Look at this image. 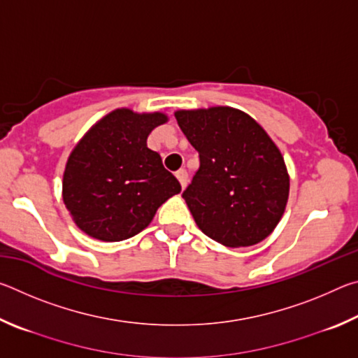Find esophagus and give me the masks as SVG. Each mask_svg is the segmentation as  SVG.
Instances as JSON below:
<instances>
[{"label": "esophagus", "instance_id": "34e87169", "mask_svg": "<svg viewBox=\"0 0 358 358\" xmlns=\"http://www.w3.org/2000/svg\"><path fill=\"white\" fill-rule=\"evenodd\" d=\"M175 177L178 178L181 187H183V189H185L186 185H187V172H186V169H180V171L175 172Z\"/></svg>", "mask_w": 358, "mask_h": 358}]
</instances>
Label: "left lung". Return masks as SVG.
Segmentation results:
<instances>
[{
	"label": "left lung",
	"instance_id": "obj_1",
	"mask_svg": "<svg viewBox=\"0 0 358 358\" xmlns=\"http://www.w3.org/2000/svg\"><path fill=\"white\" fill-rule=\"evenodd\" d=\"M175 118L201 162L183 192L199 229L229 248L268 237L289 197L287 169L268 134L230 107L180 110Z\"/></svg>",
	"mask_w": 358,
	"mask_h": 358
}]
</instances>
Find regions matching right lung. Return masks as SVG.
<instances>
[{"instance_id":"add662e5","label":"right lung","mask_w":358,"mask_h":358,"mask_svg":"<svg viewBox=\"0 0 358 358\" xmlns=\"http://www.w3.org/2000/svg\"><path fill=\"white\" fill-rule=\"evenodd\" d=\"M164 113L118 108L87 132L72 151L63 177V201L90 237L121 241L137 235L156 210L181 191L147 137Z\"/></svg>"}]
</instances>
